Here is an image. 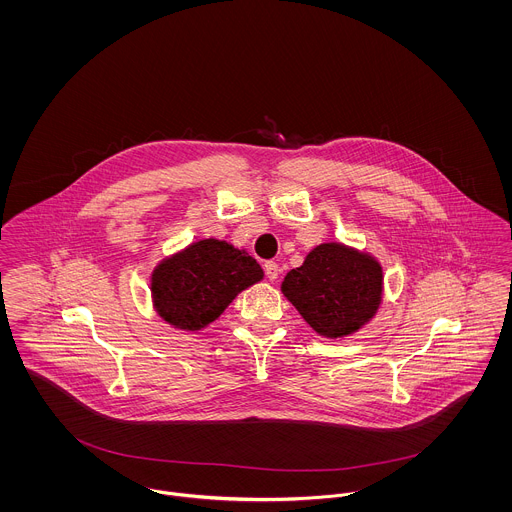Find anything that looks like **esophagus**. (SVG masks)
<instances>
[{
	"instance_id": "34e87169",
	"label": "esophagus",
	"mask_w": 512,
	"mask_h": 512,
	"mask_svg": "<svg viewBox=\"0 0 512 512\" xmlns=\"http://www.w3.org/2000/svg\"><path fill=\"white\" fill-rule=\"evenodd\" d=\"M265 273L269 276V280H276L280 275V267L276 265L275 261H267L265 263Z\"/></svg>"
}]
</instances>
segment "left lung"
Here are the masks:
<instances>
[{"mask_svg": "<svg viewBox=\"0 0 512 512\" xmlns=\"http://www.w3.org/2000/svg\"><path fill=\"white\" fill-rule=\"evenodd\" d=\"M280 290L317 335L343 339L376 315L384 294L382 265L339 241L314 247Z\"/></svg>", "mask_w": 512, "mask_h": 512, "instance_id": "1", "label": "left lung"}]
</instances>
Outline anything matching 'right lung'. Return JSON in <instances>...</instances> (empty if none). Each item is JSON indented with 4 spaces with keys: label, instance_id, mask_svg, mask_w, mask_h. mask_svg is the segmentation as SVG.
<instances>
[{
    "label": "right lung",
    "instance_id": "obj_1",
    "mask_svg": "<svg viewBox=\"0 0 512 512\" xmlns=\"http://www.w3.org/2000/svg\"><path fill=\"white\" fill-rule=\"evenodd\" d=\"M263 276L245 249L214 237L200 239L159 261L150 278L154 310L171 327L195 333Z\"/></svg>",
    "mask_w": 512,
    "mask_h": 512
}]
</instances>
